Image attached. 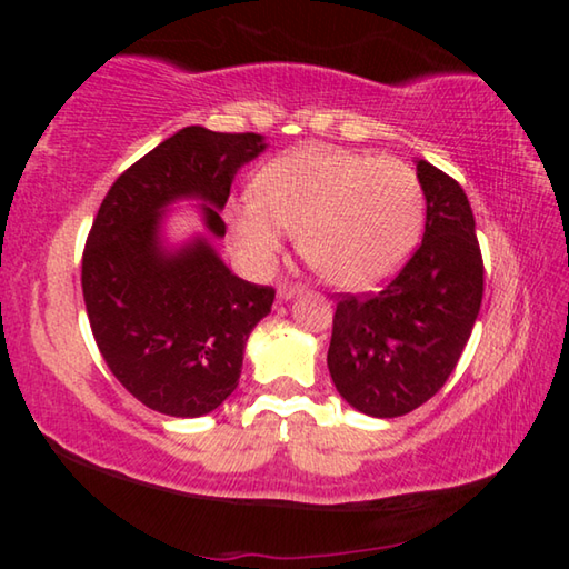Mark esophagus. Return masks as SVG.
Masks as SVG:
<instances>
[{
	"label": "esophagus",
	"mask_w": 569,
	"mask_h": 569,
	"mask_svg": "<svg viewBox=\"0 0 569 569\" xmlns=\"http://www.w3.org/2000/svg\"><path fill=\"white\" fill-rule=\"evenodd\" d=\"M298 293H303V286L298 283H283L278 288V298H281V301H291V298H296Z\"/></svg>",
	"instance_id": "esophagus-1"
}]
</instances>
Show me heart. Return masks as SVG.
Instances as JSON below:
<instances>
[{
  "instance_id": "obj_1",
  "label": "heart",
  "mask_w": 569,
  "mask_h": 569,
  "mask_svg": "<svg viewBox=\"0 0 569 569\" xmlns=\"http://www.w3.org/2000/svg\"><path fill=\"white\" fill-rule=\"evenodd\" d=\"M423 196L401 160L306 148L273 160L258 196L230 206V233L253 271H268L286 230L316 273L346 291H366L399 271L417 246Z\"/></svg>"
}]
</instances>
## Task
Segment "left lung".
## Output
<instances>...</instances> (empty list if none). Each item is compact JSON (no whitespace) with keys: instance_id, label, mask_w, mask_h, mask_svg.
Here are the masks:
<instances>
[{"instance_id":"1","label":"left lung","mask_w":569,"mask_h":569,"mask_svg":"<svg viewBox=\"0 0 569 569\" xmlns=\"http://www.w3.org/2000/svg\"><path fill=\"white\" fill-rule=\"evenodd\" d=\"M427 198L421 246L383 291L341 293L326 363L353 409L393 419L445 387L475 329L485 263L469 200L455 178L417 160Z\"/></svg>"}]
</instances>
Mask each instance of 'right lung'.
<instances>
[{
	"mask_svg": "<svg viewBox=\"0 0 569 569\" xmlns=\"http://www.w3.org/2000/svg\"><path fill=\"white\" fill-rule=\"evenodd\" d=\"M266 150L263 134L190 124L112 182L82 253V296L104 363L148 409L192 419L236 391L250 331L276 291L238 278L206 236L166 246V210L198 200L210 238L236 172Z\"/></svg>",
	"mask_w": 569,
	"mask_h": 569,
	"instance_id": "add662e5",
	"label": "right lung"
}]
</instances>
